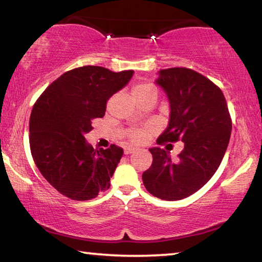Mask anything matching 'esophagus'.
<instances>
[{
  "mask_svg": "<svg viewBox=\"0 0 262 262\" xmlns=\"http://www.w3.org/2000/svg\"><path fill=\"white\" fill-rule=\"evenodd\" d=\"M135 151H136L135 148H126V149H125V154H126V155H129V154L135 152Z\"/></svg>",
  "mask_w": 262,
  "mask_h": 262,
  "instance_id": "34e87169",
  "label": "esophagus"
}]
</instances>
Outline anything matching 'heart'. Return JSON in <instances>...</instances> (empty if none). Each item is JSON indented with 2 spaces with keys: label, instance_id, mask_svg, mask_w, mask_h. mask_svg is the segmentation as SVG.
Masks as SVG:
<instances>
[{
  "label": "heart",
  "instance_id": "1",
  "mask_svg": "<svg viewBox=\"0 0 262 262\" xmlns=\"http://www.w3.org/2000/svg\"><path fill=\"white\" fill-rule=\"evenodd\" d=\"M150 92H156V91H155V89L151 84H148V83L139 84V85H136L134 88V90H133L134 97L147 95V94H150ZM147 136H148L147 129H135L129 134V140L133 142V143L139 144V143H142V142H144L145 139H147Z\"/></svg>",
  "mask_w": 262,
  "mask_h": 262
}]
</instances>
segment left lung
<instances>
[{"label": "left lung", "mask_w": 262, "mask_h": 262, "mask_svg": "<svg viewBox=\"0 0 262 262\" xmlns=\"http://www.w3.org/2000/svg\"><path fill=\"white\" fill-rule=\"evenodd\" d=\"M155 82L170 103V120L157 143L181 140L184 149L173 162L166 150L150 148L152 164L142 179L154 196L183 200L205 186L219 168L231 135V118L221 89L192 69H162Z\"/></svg>", "instance_id": "1"}]
</instances>
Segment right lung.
I'll list each match as a JSON object with an SVG mask.
<instances>
[{
    "instance_id": "add662e5",
    "label": "right lung",
    "mask_w": 262,
    "mask_h": 262,
    "mask_svg": "<svg viewBox=\"0 0 262 262\" xmlns=\"http://www.w3.org/2000/svg\"><path fill=\"white\" fill-rule=\"evenodd\" d=\"M133 74L84 66L61 75L35 101L30 117L33 161L43 178L72 200H91L110 188L123 150L114 144L94 149L85 134Z\"/></svg>"
}]
</instances>
